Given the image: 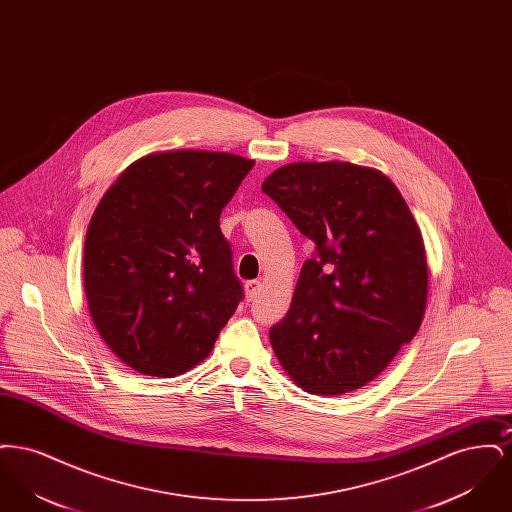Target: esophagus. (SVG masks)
<instances>
[{
  "instance_id": "34e87169",
  "label": "esophagus",
  "mask_w": 512,
  "mask_h": 512,
  "mask_svg": "<svg viewBox=\"0 0 512 512\" xmlns=\"http://www.w3.org/2000/svg\"><path fill=\"white\" fill-rule=\"evenodd\" d=\"M261 288H263V284L259 282V280H249V282H245V297L249 299V301H253L259 292H261Z\"/></svg>"
}]
</instances>
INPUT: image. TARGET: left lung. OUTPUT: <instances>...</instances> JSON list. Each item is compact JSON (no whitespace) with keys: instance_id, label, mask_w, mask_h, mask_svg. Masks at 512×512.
I'll use <instances>...</instances> for the list:
<instances>
[{"instance_id":"obj_1","label":"left lung","mask_w":512,"mask_h":512,"mask_svg":"<svg viewBox=\"0 0 512 512\" xmlns=\"http://www.w3.org/2000/svg\"><path fill=\"white\" fill-rule=\"evenodd\" d=\"M261 188L317 245L270 345L301 390H359L426 311V249L409 205L384 172L343 161L290 163Z\"/></svg>"}]
</instances>
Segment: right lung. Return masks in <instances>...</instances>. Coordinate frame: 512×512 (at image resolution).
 I'll use <instances>...</instances> for the list:
<instances>
[{
    "label": "right lung",
    "instance_id": "1",
    "mask_svg": "<svg viewBox=\"0 0 512 512\" xmlns=\"http://www.w3.org/2000/svg\"><path fill=\"white\" fill-rule=\"evenodd\" d=\"M255 161L153 151L103 194L84 244V292L101 340L132 370L199 365L244 297L219 219Z\"/></svg>",
    "mask_w": 512,
    "mask_h": 512
}]
</instances>
